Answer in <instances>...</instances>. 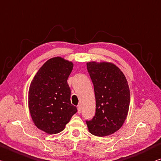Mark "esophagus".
<instances>
[{
	"label": "esophagus",
	"instance_id": "esophagus-1",
	"mask_svg": "<svg viewBox=\"0 0 161 161\" xmlns=\"http://www.w3.org/2000/svg\"><path fill=\"white\" fill-rule=\"evenodd\" d=\"M81 106H77V112H78V113H81Z\"/></svg>",
	"mask_w": 161,
	"mask_h": 161
}]
</instances>
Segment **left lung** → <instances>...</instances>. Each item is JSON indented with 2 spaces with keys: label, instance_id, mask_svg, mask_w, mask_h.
<instances>
[{
  "label": "left lung",
  "instance_id": "left-lung-1",
  "mask_svg": "<svg viewBox=\"0 0 161 161\" xmlns=\"http://www.w3.org/2000/svg\"><path fill=\"white\" fill-rule=\"evenodd\" d=\"M87 70L94 87L96 113L92 120H86L91 134L108 136L120 128L127 118L130 92L126 77L113 63H86Z\"/></svg>",
  "mask_w": 161,
  "mask_h": 161
}]
</instances>
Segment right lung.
Wrapping results in <instances>:
<instances>
[{
	"mask_svg": "<svg viewBox=\"0 0 161 161\" xmlns=\"http://www.w3.org/2000/svg\"><path fill=\"white\" fill-rule=\"evenodd\" d=\"M73 63L61 57L46 61L32 80L28 95L34 125L49 134L62 131L77 109L71 103L68 79Z\"/></svg>",
	"mask_w": 161,
	"mask_h": 161,
	"instance_id": "obj_1",
	"label": "right lung"
}]
</instances>
